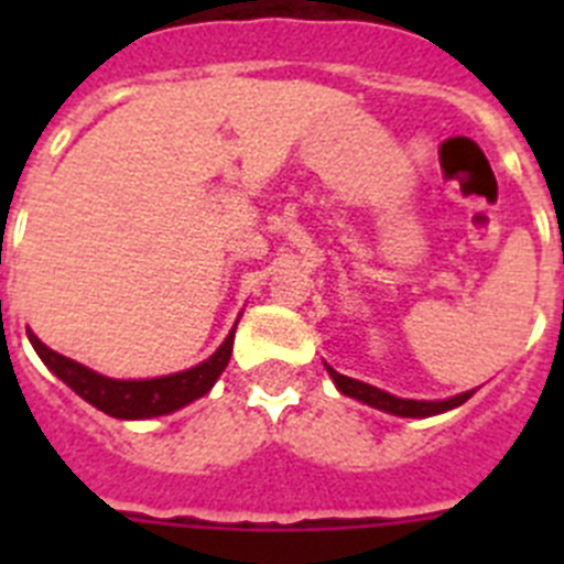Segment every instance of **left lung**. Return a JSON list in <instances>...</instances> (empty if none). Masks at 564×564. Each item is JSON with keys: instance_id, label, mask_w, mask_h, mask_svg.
Wrapping results in <instances>:
<instances>
[{"instance_id": "8db88e82", "label": "left lung", "mask_w": 564, "mask_h": 564, "mask_svg": "<svg viewBox=\"0 0 564 564\" xmlns=\"http://www.w3.org/2000/svg\"><path fill=\"white\" fill-rule=\"evenodd\" d=\"M325 370L330 372L333 383H336V390L341 392V395L356 398V401L367 403V406H372V410H381V412H387V415H398V417L441 415V412H449V410H455V406H460V403H466L468 398L477 392V390H468V392H460V395H455V398H446V401H412V398H398V395H392V392L378 390V387H372V383H364V381H356V378H350V376H341V372L333 370L330 364H325Z\"/></svg>"}]
</instances>
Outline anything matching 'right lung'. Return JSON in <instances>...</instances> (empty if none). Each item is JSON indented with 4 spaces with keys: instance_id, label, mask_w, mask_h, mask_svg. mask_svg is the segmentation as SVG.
I'll use <instances>...</instances> for the list:
<instances>
[{
    "instance_id": "obj_1",
    "label": "right lung",
    "mask_w": 564,
    "mask_h": 564,
    "mask_svg": "<svg viewBox=\"0 0 564 564\" xmlns=\"http://www.w3.org/2000/svg\"><path fill=\"white\" fill-rule=\"evenodd\" d=\"M234 327L226 336V341L206 361L197 364V367L172 372V376L129 378V381L101 376V372L89 370V367L62 356V352L50 350L47 344L33 330H28V338L33 344V350L44 361V367L56 378H62L76 395H82L96 410H101L104 415L121 417V421H147V417L169 415V412L183 410V406H188V403L197 401V398H203L212 390L217 378L228 367V358H231Z\"/></svg>"
}]
</instances>
